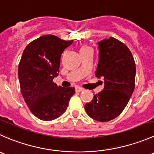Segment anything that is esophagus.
Listing matches in <instances>:
<instances>
[{
    "mask_svg": "<svg viewBox=\"0 0 154 154\" xmlns=\"http://www.w3.org/2000/svg\"><path fill=\"white\" fill-rule=\"evenodd\" d=\"M83 91L84 89L82 88H81V87H79V86L75 87V91H76V92H82V91Z\"/></svg>",
    "mask_w": 154,
    "mask_h": 154,
    "instance_id": "34e87169",
    "label": "esophagus"
}]
</instances>
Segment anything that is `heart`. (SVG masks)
<instances>
[{
	"label": "heart",
	"instance_id": "obj_1",
	"mask_svg": "<svg viewBox=\"0 0 154 154\" xmlns=\"http://www.w3.org/2000/svg\"><path fill=\"white\" fill-rule=\"evenodd\" d=\"M88 49H90V48H88L87 45H82L80 48V49H79V51H80V52H82V51H86V50H88Z\"/></svg>",
	"mask_w": 154,
	"mask_h": 154
}]
</instances>
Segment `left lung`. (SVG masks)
I'll list each match as a JSON object with an SVG mask.
<instances>
[{
	"instance_id": "left-lung-1",
	"label": "left lung",
	"mask_w": 154,
	"mask_h": 154,
	"mask_svg": "<svg viewBox=\"0 0 154 154\" xmlns=\"http://www.w3.org/2000/svg\"><path fill=\"white\" fill-rule=\"evenodd\" d=\"M99 61L95 75L104 88L85 106L92 119L107 122L121 115L135 88V60L128 47L114 37L97 43Z\"/></svg>"
}]
</instances>
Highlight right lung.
Instances as JSON below:
<instances>
[{
	"mask_svg": "<svg viewBox=\"0 0 154 154\" xmlns=\"http://www.w3.org/2000/svg\"><path fill=\"white\" fill-rule=\"evenodd\" d=\"M73 40L45 35L26 46L18 69L21 92L30 112L42 121L61 116L66 110L74 88H62L53 82L57 76L63 51Z\"/></svg>",
	"mask_w": 154,
	"mask_h": 154,
	"instance_id": "right-lung-1",
	"label": "right lung"
}]
</instances>
